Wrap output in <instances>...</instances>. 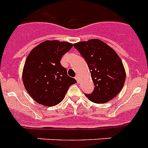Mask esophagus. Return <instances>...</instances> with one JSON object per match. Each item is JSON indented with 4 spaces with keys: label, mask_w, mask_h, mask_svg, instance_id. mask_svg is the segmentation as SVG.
I'll return each mask as SVG.
<instances>
[{
    "label": "esophagus",
    "mask_w": 148,
    "mask_h": 148,
    "mask_svg": "<svg viewBox=\"0 0 148 148\" xmlns=\"http://www.w3.org/2000/svg\"><path fill=\"white\" fill-rule=\"evenodd\" d=\"M75 79H76V80H77V83H78V82H79V76H78V75L76 76V77H75Z\"/></svg>",
    "instance_id": "1"
}]
</instances>
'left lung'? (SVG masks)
Instances as JSON below:
<instances>
[{"instance_id":"obj_1","label":"left lung","mask_w":148,"mask_h":148,"mask_svg":"<svg viewBox=\"0 0 148 148\" xmlns=\"http://www.w3.org/2000/svg\"><path fill=\"white\" fill-rule=\"evenodd\" d=\"M89 68L95 88L85 94L90 101L104 103L121 91L126 79L124 67L119 55L111 47L99 39L74 44Z\"/></svg>"}]
</instances>
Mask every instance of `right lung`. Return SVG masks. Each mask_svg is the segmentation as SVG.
<instances>
[{
	"label": "right lung",
	"mask_w": 148,
	"mask_h": 148,
	"mask_svg": "<svg viewBox=\"0 0 148 148\" xmlns=\"http://www.w3.org/2000/svg\"><path fill=\"white\" fill-rule=\"evenodd\" d=\"M71 43L45 41L34 47L25 61L22 79L27 92L38 103L53 106L60 103L71 85L77 83L60 63Z\"/></svg>",
	"instance_id": "obj_1"
}]
</instances>
